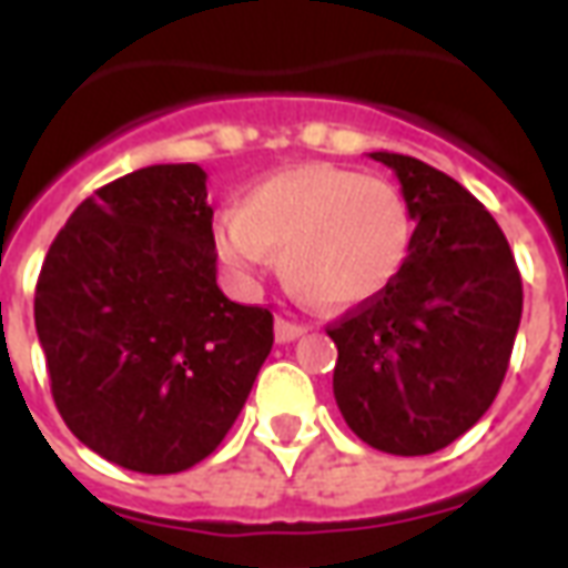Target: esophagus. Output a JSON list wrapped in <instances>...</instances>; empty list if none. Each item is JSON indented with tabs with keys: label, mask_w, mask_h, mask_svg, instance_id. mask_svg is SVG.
Returning <instances> with one entry per match:
<instances>
[{
	"label": "esophagus",
	"mask_w": 568,
	"mask_h": 568,
	"mask_svg": "<svg viewBox=\"0 0 568 568\" xmlns=\"http://www.w3.org/2000/svg\"><path fill=\"white\" fill-rule=\"evenodd\" d=\"M273 332H276V341H280V344H288V341H297V337L307 332V328H304L301 322H292V320H285V316H276Z\"/></svg>",
	"instance_id": "1"
}]
</instances>
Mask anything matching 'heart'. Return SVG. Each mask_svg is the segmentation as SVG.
I'll use <instances>...</instances> for the list:
<instances>
[{
  "instance_id": "heart-1",
  "label": "heart",
  "mask_w": 568,
  "mask_h": 568,
  "mask_svg": "<svg viewBox=\"0 0 568 568\" xmlns=\"http://www.w3.org/2000/svg\"><path fill=\"white\" fill-rule=\"evenodd\" d=\"M414 212L377 175L334 163H301L248 187L240 210L212 224V248L234 283H252L273 252L316 307L346 310L381 297L405 271Z\"/></svg>"
}]
</instances>
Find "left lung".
<instances>
[{"mask_svg": "<svg viewBox=\"0 0 568 568\" xmlns=\"http://www.w3.org/2000/svg\"><path fill=\"white\" fill-rule=\"evenodd\" d=\"M414 212L405 271L328 325L334 398L374 450L426 456L465 435L499 395L524 283L496 219L435 166L374 151Z\"/></svg>", "mask_w": 568, "mask_h": 568, "instance_id": "obj_1", "label": "left lung"}]
</instances>
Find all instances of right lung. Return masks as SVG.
<instances>
[{
    "label": "right lung",
    "instance_id": "right-lung-1",
    "mask_svg": "<svg viewBox=\"0 0 568 568\" xmlns=\"http://www.w3.org/2000/svg\"><path fill=\"white\" fill-rule=\"evenodd\" d=\"M36 332L69 432L121 468L175 475L240 417L273 316L215 283L206 173L154 163L69 215L36 283Z\"/></svg>",
    "mask_w": 568,
    "mask_h": 568
}]
</instances>
